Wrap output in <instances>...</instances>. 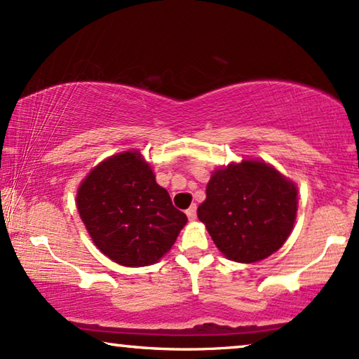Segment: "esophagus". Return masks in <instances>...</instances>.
I'll return each instance as SVG.
<instances>
[{"label": "esophagus", "instance_id": "obj_1", "mask_svg": "<svg viewBox=\"0 0 359 359\" xmlns=\"http://www.w3.org/2000/svg\"><path fill=\"white\" fill-rule=\"evenodd\" d=\"M186 215H188L189 220H194L196 219V204H193L188 210H186Z\"/></svg>", "mask_w": 359, "mask_h": 359}]
</instances>
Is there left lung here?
Here are the masks:
<instances>
[{
  "label": "left lung",
  "instance_id": "1",
  "mask_svg": "<svg viewBox=\"0 0 359 359\" xmlns=\"http://www.w3.org/2000/svg\"><path fill=\"white\" fill-rule=\"evenodd\" d=\"M296 212V184L258 160L215 170L198 208L215 247L238 263H255L278 252L291 233Z\"/></svg>",
  "mask_w": 359,
  "mask_h": 359
}]
</instances>
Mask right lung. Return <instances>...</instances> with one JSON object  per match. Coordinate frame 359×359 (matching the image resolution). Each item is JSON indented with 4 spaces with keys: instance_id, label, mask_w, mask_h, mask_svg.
Masks as SVG:
<instances>
[{
    "instance_id": "1",
    "label": "right lung",
    "mask_w": 359,
    "mask_h": 359,
    "mask_svg": "<svg viewBox=\"0 0 359 359\" xmlns=\"http://www.w3.org/2000/svg\"><path fill=\"white\" fill-rule=\"evenodd\" d=\"M76 208L93 243L122 266L158 262L188 222L137 150L93 168L78 188Z\"/></svg>"
}]
</instances>
